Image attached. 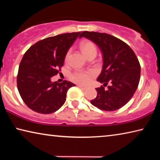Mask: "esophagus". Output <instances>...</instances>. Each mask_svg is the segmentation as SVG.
Listing matches in <instances>:
<instances>
[{"label":"esophagus","instance_id":"1","mask_svg":"<svg viewBox=\"0 0 160 160\" xmlns=\"http://www.w3.org/2000/svg\"><path fill=\"white\" fill-rule=\"evenodd\" d=\"M78 87H79L80 88H81V89H82V90H87V88H85V87H83V86H82V85H78Z\"/></svg>","mask_w":160,"mask_h":160}]
</instances>
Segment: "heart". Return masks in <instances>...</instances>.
<instances>
[{
  "mask_svg": "<svg viewBox=\"0 0 160 160\" xmlns=\"http://www.w3.org/2000/svg\"><path fill=\"white\" fill-rule=\"evenodd\" d=\"M80 48L82 50V53H84L86 57L91 54H97V48L95 45L92 42L90 41H83L80 44ZM70 51H69L67 53L66 56V61L68 60ZM93 76V73L90 71L85 72V71H77L74 72L72 75L71 79L75 82L80 84V85H85L88 84L91 81L92 78Z\"/></svg>",
  "mask_w": 160,
  "mask_h": 160,
  "instance_id": "obj_1",
  "label": "heart"
}]
</instances>
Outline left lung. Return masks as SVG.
I'll list each match as a JSON object with an SVG mask.
<instances>
[{
	"mask_svg": "<svg viewBox=\"0 0 160 160\" xmlns=\"http://www.w3.org/2000/svg\"><path fill=\"white\" fill-rule=\"evenodd\" d=\"M85 37L94 42L101 51L102 70L97 81L106 86L96 88L97 96L91 104L99 109L115 111L128 103L133 96L140 78L139 61L131 47L112 35L95 32H83Z\"/></svg>",
	"mask_w": 160,
	"mask_h": 160,
	"instance_id": "left-lung-1",
	"label": "left lung"
}]
</instances>
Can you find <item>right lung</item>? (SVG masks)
<instances>
[{
    "instance_id": "add662e5",
    "label": "right lung",
    "mask_w": 160,
    "mask_h": 160,
    "mask_svg": "<svg viewBox=\"0 0 160 160\" xmlns=\"http://www.w3.org/2000/svg\"><path fill=\"white\" fill-rule=\"evenodd\" d=\"M80 32L62 34L37 42L26 51L20 63L18 89L29 109L40 113H51L66 102L67 92L75 86L69 81L52 82L63 66L68 51Z\"/></svg>"
}]
</instances>
